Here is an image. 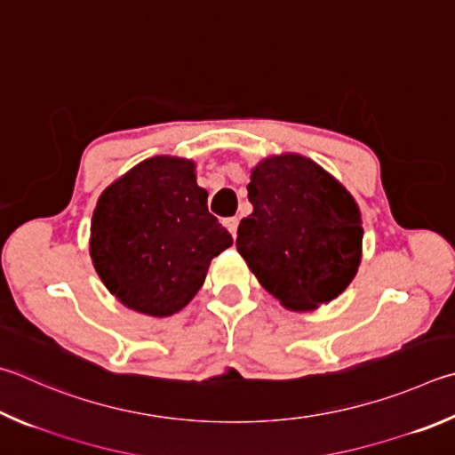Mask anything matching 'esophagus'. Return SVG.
<instances>
[{
	"label": "esophagus",
	"instance_id": "34e87169",
	"mask_svg": "<svg viewBox=\"0 0 455 455\" xmlns=\"http://www.w3.org/2000/svg\"><path fill=\"white\" fill-rule=\"evenodd\" d=\"M225 225H227V228L230 230V235L236 236V230H238V219H236V217H230V219H227V220H225Z\"/></svg>",
	"mask_w": 455,
	"mask_h": 455
}]
</instances>
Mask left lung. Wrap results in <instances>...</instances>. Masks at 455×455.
I'll return each mask as SVG.
<instances>
[{
	"mask_svg": "<svg viewBox=\"0 0 455 455\" xmlns=\"http://www.w3.org/2000/svg\"><path fill=\"white\" fill-rule=\"evenodd\" d=\"M252 212L236 251L284 308L308 312L334 300L362 260V212L328 171L299 153L272 155L251 171Z\"/></svg>",
	"mask_w": 455,
	"mask_h": 455,
	"instance_id": "left-lung-1",
	"label": "left lung"
}]
</instances>
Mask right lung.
Returning <instances> with one entry per match:
<instances>
[{
  "label": "right lung",
  "instance_id": "add662e5",
  "mask_svg": "<svg viewBox=\"0 0 455 455\" xmlns=\"http://www.w3.org/2000/svg\"><path fill=\"white\" fill-rule=\"evenodd\" d=\"M196 164L156 155L105 188L91 219L89 254L127 308L164 318L183 310L233 236L206 206Z\"/></svg>",
  "mask_w": 455,
  "mask_h": 455
}]
</instances>
